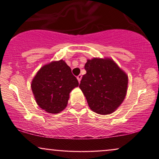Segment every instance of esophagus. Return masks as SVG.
<instances>
[{"mask_svg":"<svg viewBox=\"0 0 159 159\" xmlns=\"http://www.w3.org/2000/svg\"><path fill=\"white\" fill-rule=\"evenodd\" d=\"M81 78H82V76H81V75H78V76H77V79L78 80V81H81Z\"/></svg>","mask_w":159,"mask_h":159,"instance_id":"esophagus-1","label":"esophagus"}]
</instances>
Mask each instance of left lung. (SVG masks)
<instances>
[{"label": "left lung", "mask_w": 159, "mask_h": 159, "mask_svg": "<svg viewBox=\"0 0 159 159\" xmlns=\"http://www.w3.org/2000/svg\"><path fill=\"white\" fill-rule=\"evenodd\" d=\"M79 88L90 108L100 115L115 111L125 98L128 76L111 59L93 58L84 65Z\"/></svg>", "instance_id": "obj_1"}]
</instances>
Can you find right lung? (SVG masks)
Segmentation results:
<instances>
[{
    "mask_svg": "<svg viewBox=\"0 0 159 159\" xmlns=\"http://www.w3.org/2000/svg\"><path fill=\"white\" fill-rule=\"evenodd\" d=\"M78 84L70 67L60 60L51 62L38 70L31 82V89L40 108L55 114L65 109L70 92Z\"/></svg>",
    "mask_w": 159,
    "mask_h": 159,
    "instance_id": "1",
    "label": "right lung"
}]
</instances>
